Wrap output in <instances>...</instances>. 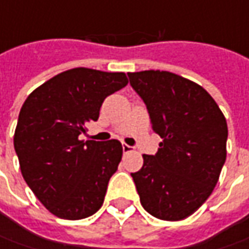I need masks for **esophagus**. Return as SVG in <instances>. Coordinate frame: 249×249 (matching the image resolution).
<instances>
[{"label": "esophagus", "mask_w": 249, "mask_h": 249, "mask_svg": "<svg viewBox=\"0 0 249 249\" xmlns=\"http://www.w3.org/2000/svg\"><path fill=\"white\" fill-rule=\"evenodd\" d=\"M122 148H123V152H130V151L133 149V147H131V145H127V144H123Z\"/></svg>", "instance_id": "1"}]
</instances>
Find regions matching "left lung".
Returning <instances> with one entry per match:
<instances>
[{
    "label": "left lung",
    "instance_id": "obj_1",
    "mask_svg": "<svg viewBox=\"0 0 249 249\" xmlns=\"http://www.w3.org/2000/svg\"><path fill=\"white\" fill-rule=\"evenodd\" d=\"M147 105L158 152L131 173L142 208L162 220L193 215L212 194L226 160L227 123L209 92L166 71L127 73Z\"/></svg>",
    "mask_w": 249,
    "mask_h": 249
}]
</instances>
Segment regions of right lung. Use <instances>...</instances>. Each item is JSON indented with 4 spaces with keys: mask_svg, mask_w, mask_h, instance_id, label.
Here are the masks:
<instances>
[{
    "mask_svg": "<svg viewBox=\"0 0 249 249\" xmlns=\"http://www.w3.org/2000/svg\"><path fill=\"white\" fill-rule=\"evenodd\" d=\"M122 72L74 68L41 84L19 113L14 147L24 181L53 215L79 220L102 204L123 148L118 140L83 141L104 100L127 84Z\"/></svg>",
    "mask_w": 249,
    "mask_h": 249,
    "instance_id": "1",
    "label": "right lung"
}]
</instances>
